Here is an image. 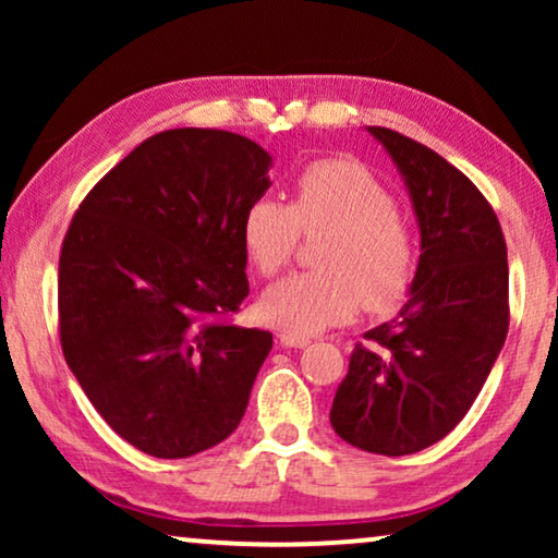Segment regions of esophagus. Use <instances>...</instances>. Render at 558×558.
<instances>
[{"mask_svg":"<svg viewBox=\"0 0 558 558\" xmlns=\"http://www.w3.org/2000/svg\"><path fill=\"white\" fill-rule=\"evenodd\" d=\"M279 342L284 348H307L310 338H304V335H294V332H281Z\"/></svg>","mask_w":558,"mask_h":558,"instance_id":"34e87169","label":"esophagus"}]
</instances>
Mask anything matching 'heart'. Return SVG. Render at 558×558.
Here are the masks:
<instances>
[{
    "instance_id": "obj_1",
    "label": "heart",
    "mask_w": 558,
    "mask_h": 558,
    "mask_svg": "<svg viewBox=\"0 0 558 558\" xmlns=\"http://www.w3.org/2000/svg\"><path fill=\"white\" fill-rule=\"evenodd\" d=\"M330 231L319 243L317 271L287 277L266 292L264 315L294 335L348 323L357 302L391 310L414 281L416 248L396 201L353 159H317L292 182L289 205L256 197L243 213V246L262 277L292 262L300 239Z\"/></svg>"
}]
</instances>
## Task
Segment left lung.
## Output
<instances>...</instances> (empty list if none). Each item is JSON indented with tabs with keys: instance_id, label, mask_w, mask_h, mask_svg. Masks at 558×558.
Returning a JSON list of instances; mask_svg holds the SVG:
<instances>
[{
	"instance_id": "obj_1",
	"label": "left lung",
	"mask_w": 558,
	"mask_h": 558,
	"mask_svg": "<svg viewBox=\"0 0 558 558\" xmlns=\"http://www.w3.org/2000/svg\"><path fill=\"white\" fill-rule=\"evenodd\" d=\"M368 132L407 180L422 256L399 315L355 342L330 422L348 445L401 457L447 437L477 399L508 335V248L468 174L391 129Z\"/></svg>"
}]
</instances>
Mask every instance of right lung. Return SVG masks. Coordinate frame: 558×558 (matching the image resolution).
<instances>
[{
  "label": "right lung",
  "mask_w": 558,
  "mask_h": 558,
  "mask_svg": "<svg viewBox=\"0 0 558 558\" xmlns=\"http://www.w3.org/2000/svg\"><path fill=\"white\" fill-rule=\"evenodd\" d=\"M271 157L220 129H170L83 197L60 248V348L106 424L182 460L239 426L271 332L231 317L248 296L243 213Z\"/></svg>",
  "instance_id": "add662e5"
}]
</instances>
